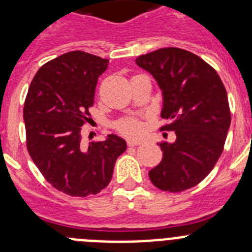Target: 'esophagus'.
Segmentation results:
<instances>
[{
    "label": "esophagus",
    "mask_w": 252,
    "mask_h": 252,
    "mask_svg": "<svg viewBox=\"0 0 252 252\" xmlns=\"http://www.w3.org/2000/svg\"><path fill=\"white\" fill-rule=\"evenodd\" d=\"M127 145L128 146H137V145H140V140L127 139Z\"/></svg>",
    "instance_id": "34e87169"
}]
</instances>
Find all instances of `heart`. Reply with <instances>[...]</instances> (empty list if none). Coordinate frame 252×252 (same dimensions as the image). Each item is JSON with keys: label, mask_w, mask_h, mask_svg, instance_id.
Here are the masks:
<instances>
[{"label": "heart", "mask_w": 252, "mask_h": 252, "mask_svg": "<svg viewBox=\"0 0 252 252\" xmlns=\"http://www.w3.org/2000/svg\"><path fill=\"white\" fill-rule=\"evenodd\" d=\"M117 130L121 131L125 135L128 136H137L144 130L142 122L140 120L135 119V117H128V119H124L116 125Z\"/></svg>", "instance_id": "1"}]
</instances>
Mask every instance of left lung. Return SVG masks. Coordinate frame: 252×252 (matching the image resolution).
Returning <instances> with one entry per match:
<instances>
[{
  "instance_id": "left-lung-1",
  "label": "left lung",
  "mask_w": 252,
  "mask_h": 252,
  "mask_svg": "<svg viewBox=\"0 0 252 252\" xmlns=\"http://www.w3.org/2000/svg\"><path fill=\"white\" fill-rule=\"evenodd\" d=\"M162 92L161 130L175 131L161 142L162 159L149 171L151 183L165 192H183L201 183L223 151L231 113L227 92L212 66L190 51L164 48L136 58Z\"/></svg>"
}]
</instances>
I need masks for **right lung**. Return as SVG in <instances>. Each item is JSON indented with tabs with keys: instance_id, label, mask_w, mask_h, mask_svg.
<instances>
[{
	"instance_id": "add662e5",
	"label": "right lung",
	"mask_w": 252,
	"mask_h": 252,
	"mask_svg": "<svg viewBox=\"0 0 252 252\" xmlns=\"http://www.w3.org/2000/svg\"><path fill=\"white\" fill-rule=\"evenodd\" d=\"M108 59L69 51L44 64L29 87L24 106L28 151L55 189L72 197L97 194L108 186L117 158L127 145L108 135L82 144L81 130L91 116L98 77Z\"/></svg>"
}]
</instances>
